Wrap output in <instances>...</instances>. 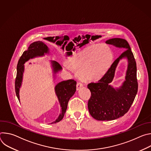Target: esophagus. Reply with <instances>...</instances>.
Listing matches in <instances>:
<instances>
[{
  "mask_svg": "<svg viewBox=\"0 0 151 151\" xmlns=\"http://www.w3.org/2000/svg\"><path fill=\"white\" fill-rule=\"evenodd\" d=\"M83 87V84L82 82H78L76 84V90H79L81 87Z\"/></svg>",
  "mask_w": 151,
  "mask_h": 151,
  "instance_id": "obj_1",
  "label": "esophagus"
}]
</instances>
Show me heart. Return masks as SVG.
I'll list each match as a JSON object with an SVG mask.
<instances>
[{"instance_id":"obj_1","label":"heart","mask_w":151,"mask_h":151,"mask_svg":"<svg viewBox=\"0 0 151 151\" xmlns=\"http://www.w3.org/2000/svg\"><path fill=\"white\" fill-rule=\"evenodd\" d=\"M112 59V52L109 47L97 44L72 57L69 64L84 79H99L109 68Z\"/></svg>"}]
</instances>
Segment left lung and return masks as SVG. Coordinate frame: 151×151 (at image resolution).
<instances>
[{
	"mask_svg": "<svg viewBox=\"0 0 151 151\" xmlns=\"http://www.w3.org/2000/svg\"><path fill=\"white\" fill-rule=\"evenodd\" d=\"M106 43L127 50L114 61L98 82L88 84L91 94L88 108L92 117L98 121H111L124 116L130 109L138 90L136 62L128 42L121 38H112ZM123 58L128 60L126 80L119 89H115L110 83L113 80L119 60Z\"/></svg>",
	"mask_w": 151,
	"mask_h": 151,
	"instance_id": "8db88e82",
	"label": "left lung"
}]
</instances>
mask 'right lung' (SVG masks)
Returning a JSON list of instances; mask_svg holds the SVG:
<instances>
[{"instance_id": "obj_1", "label": "right lung", "mask_w": 151, "mask_h": 151, "mask_svg": "<svg viewBox=\"0 0 151 151\" xmlns=\"http://www.w3.org/2000/svg\"><path fill=\"white\" fill-rule=\"evenodd\" d=\"M49 53V48L44 42L41 41L35 42L30 45L27 50L24 51L18 60L17 64V76L15 81V89L17 97L19 101V88L22 83L23 75L24 70V64L29 61L30 59L36 57L44 56L45 54ZM52 66L54 73L62 69L60 64L55 61H52ZM76 81L73 79H69L59 82L55 87V91L60 102L61 111L58 118L53 122L56 123L60 121L64 117L66 111L70 97L73 96L76 91Z\"/></svg>"}]
</instances>
